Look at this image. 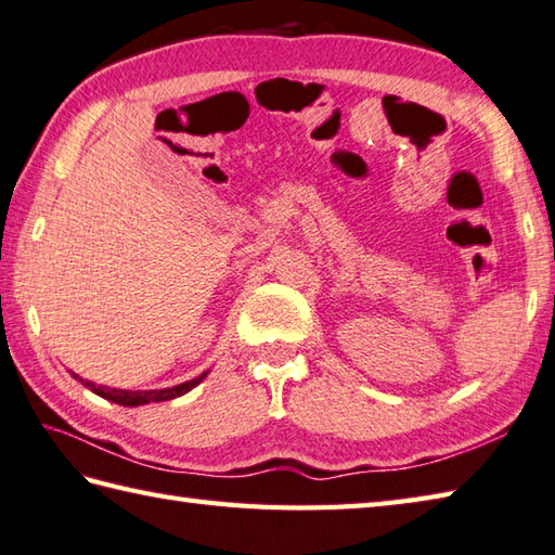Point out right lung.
<instances>
[{
    "label": "right lung",
    "instance_id": "right-lung-1",
    "mask_svg": "<svg viewBox=\"0 0 555 555\" xmlns=\"http://www.w3.org/2000/svg\"><path fill=\"white\" fill-rule=\"evenodd\" d=\"M206 376H208V371H206V373H201V376H198V378H194V380H186V383H182V386L165 388V390H117V388L95 386V383H90V380L78 378L76 373H74V378L81 380L86 388H90V390H93L95 395H100V398L112 400V402L124 404V406H139V404H149V402H165V400H175V398H179V395H184V392H189L191 388H196L198 383H201L203 378H206Z\"/></svg>",
    "mask_w": 555,
    "mask_h": 555
}]
</instances>
